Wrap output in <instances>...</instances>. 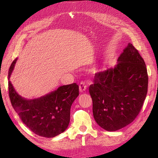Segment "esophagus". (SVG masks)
I'll return each mask as SVG.
<instances>
[{
	"mask_svg": "<svg viewBox=\"0 0 158 158\" xmlns=\"http://www.w3.org/2000/svg\"><path fill=\"white\" fill-rule=\"evenodd\" d=\"M87 88V84L85 82H81L80 85H79V89H80V92H83Z\"/></svg>",
	"mask_w": 158,
	"mask_h": 158,
	"instance_id": "obj_1",
	"label": "esophagus"
}]
</instances>
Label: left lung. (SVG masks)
<instances>
[{"instance_id":"obj_1","label":"left lung","mask_w":158,"mask_h":158,"mask_svg":"<svg viewBox=\"0 0 158 158\" xmlns=\"http://www.w3.org/2000/svg\"><path fill=\"white\" fill-rule=\"evenodd\" d=\"M117 61L114 68L95 74L89 87L94 117L107 131L119 130L135 120L148 92L145 62L131 43Z\"/></svg>"}]
</instances>
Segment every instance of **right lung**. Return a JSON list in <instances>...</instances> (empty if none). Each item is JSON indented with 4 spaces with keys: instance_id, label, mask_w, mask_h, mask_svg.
I'll return each mask as SVG.
<instances>
[{
    "instance_id": "right-lung-1",
    "label": "right lung",
    "mask_w": 158,
    "mask_h": 158,
    "mask_svg": "<svg viewBox=\"0 0 158 158\" xmlns=\"http://www.w3.org/2000/svg\"><path fill=\"white\" fill-rule=\"evenodd\" d=\"M17 59L8 71V80ZM8 92L11 104L23 123L35 135L52 138L63 132L70 123V108L79 95L76 83L62 85L40 98L27 99L21 97L8 81Z\"/></svg>"
}]
</instances>
